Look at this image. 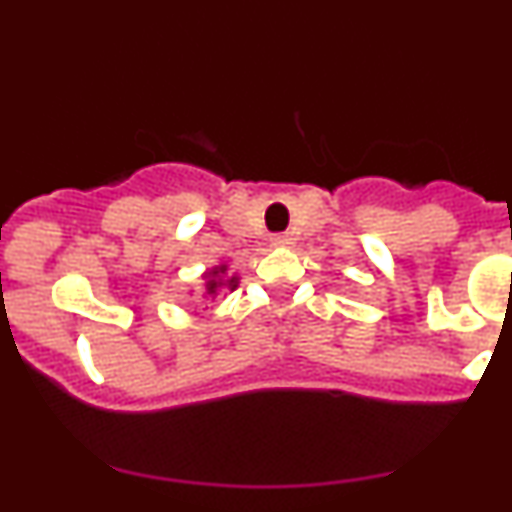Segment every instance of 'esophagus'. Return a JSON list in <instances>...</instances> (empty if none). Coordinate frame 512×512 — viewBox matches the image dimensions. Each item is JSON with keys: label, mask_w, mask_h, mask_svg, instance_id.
<instances>
[{"label": "esophagus", "mask_w": 512, "mask_h": 512, "mask_svg": "<svg viewBox=\"0 0 512 512\" xmlns=\"http://www.w3.org/2000/svg\"><path fill=\"white\" fill-rule=\"evenodd\" d=\"M272 245H275V247H289V245H294V237L292 235H275V237H272Z\"/></svg>", "instance_id": "obj_1"}]
</instances>
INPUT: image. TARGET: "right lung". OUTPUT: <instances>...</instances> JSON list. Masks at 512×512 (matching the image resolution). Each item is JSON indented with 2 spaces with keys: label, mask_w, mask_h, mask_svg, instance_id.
<instances>
[{
  "label": "right lung",
  "mask_w": 512,
  "mask_h": 512,
  "mask_svg": "<svg viewBox=\"0 0 512 512\" xmlns=\"http://www.w3.org/2000/svg\"><path fill=\"white\" fill-rule=\"evenodd\" d=\"M200 277H203V285H200V297L203 299H215L225 292H235L237 285H240V275L230 272L227 262L208 267ZM190 294H193V289H190Z\"/></svg>",
  "instance_id": "obj_1"
}]
</instances>
